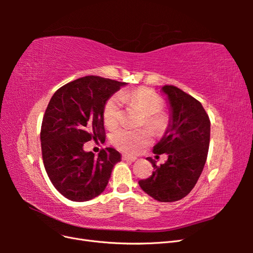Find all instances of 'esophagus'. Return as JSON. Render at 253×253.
<instances>
[{"label":"esophagus","instance_id":"esophagus-1","mask_svg":"<svg viewBox=\"0 0 253 253\" xmlns=\"http://www.w3.org/2000/svg\"><path fill=\"white\" fill-rule=\"evenodd\" d=\"M122 159L126 160V162H131V163H133V162H135V160H136L137 158L134 157V156H128V155L124 154V155H122Z\"/></svg>","mask_w":253,"mask_h":253}]
</instances>
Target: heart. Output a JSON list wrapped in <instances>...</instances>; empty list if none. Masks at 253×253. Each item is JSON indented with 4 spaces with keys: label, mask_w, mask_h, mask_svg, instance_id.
I'll use <instances>...</instances> for the list:
<instances>
[{
    "label": "heart",
    "mask_w": 253,
    "mask_h": 253,
    "mask_svg": "<svg viewBox=\"0 0 253 253\" xmlns=\"http://www.w3.org/2000/svg\"><path fill=\"white\" fill-rule=\"evenodd\" d=\"M127 101L143 111L145 114L143 125L152 132L160 133L167 126V118L160 111L164 108V100L154 90L148 87H139L133 90H125L113 95L106 101L103 110L104 122L108 127H116L122 118V102ZM151 134L145 128L129 129L122 127L114 132L112 142L115 147L127 154H136L151 143Z\"/></svg>",
    "instance_id": "obj_1"
}]
</instances>
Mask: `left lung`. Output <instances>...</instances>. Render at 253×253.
Masks as SVG:
<instances>
[{
	"label": "left lung",
	"mask_w": 253,
	"mask_h": 253,
	"mask_svg": "<svg viewBox=\"0 0 253 253\" xmlns=\"http://www.w3.org/2000/svg\"><path fill=\"white\" fill-rule=\"evenodd\" d=\"M162 90L170 104L169 126L154 148L156 156L168 154V160L154 168L147 179L138 181L145 193L158 202L172 203L187 196L200 178L208 155L210 119L202 103L173 85Z\"/></svg>",
	"instance_id": "obj_1"
}]
</instances>
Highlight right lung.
<instances>
[{"label": "right lung", "instance_id": "obj_1", "mask_svg": "<svg viewBox=\"0 0 253 253\" xmlns=\"http://www.w3.org/2000/svg\"><path fill=\"white\" fill-rule=\"evenodd\" d=\"M126 84L85 76L61 86L51 97L41 126L42 158L53 187L67 200L86 202L100 195L121 160L113 148L95 156L83 145L104 138V105Z\"/></svg>", "mask_w": 253, "mask_h": 253}]
</instances>
